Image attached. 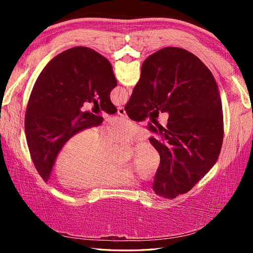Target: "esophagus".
I'll return each mask as SVG.
<instances>
[{
	"instance_id": "34e87169",
	"label": "esophagus",
	"mask_w": 253,
	"mask_h": 253,
	"mask_svg": "<svg viewBox=\"0 0 253 253\" xmlns=\"http://www.w3.org/2000/svg\"><path fill=\"white\" fill-rule=\"evenodd\" d=\"M117 113L120 115V116H126V110H125V108L124 106H119L118 108V110H117Z\"/></svg>"
}]
</instances>
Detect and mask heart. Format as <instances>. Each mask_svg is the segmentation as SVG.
<instances>
[{"instance_id":"b5f03b06","label":"heart","mask_w":253,"mask_h":253,"mask_svg":"<svg viewBox=\"0 0 253 253\" xmlns=\"http://www.w3.org/2000/svg\"><path fill=\"white\" fill-rule=\"evenodd\" d=\"M139 128L132 121L115 119L98 133L84 128L73 135L60 150L55 162L57 180L65 187L93 189L131 185L136 178L133 169L143 177L154 174L160 163L158 152L149 142L136 145L132 167L113 163L117 147L138 138Z\"/></svg>"}]
</instances>
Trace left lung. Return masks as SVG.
I'll return each mask as SVG.
<instances>
[{"label":"left lung","mask_w":253,"mask_h":253,"mask_svg":"<svg viewBox=\"0 0 253 253\" xmlns=\"http://www.w3.org/2000/svg\"><path fill=\"white\" fill-rule=\"evenodd\" d=\"M116 85L109 60L88 47L64 50L44 67L25 114L29 153L44 181H48L60 150L73 135L102 124V117L81 112L84 102L109 114L117 112L110 99Z\"/></svg>","instance_id":"left-lung-1"}]
</instances>
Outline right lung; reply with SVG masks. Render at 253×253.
<instances>
[{"label": "right lung", "instance_id": "obj_1", "mask_svg": "<svg viewBox=\"0 0 253 253\" xmlns=\"http://www.w3.org/2000/svg\"><path fill=\"white\" fill-rule=\"evenodd\" d=\"M157 109L167 126H150L160 156L153 190L165 198L187 193L216 163L224 138L223 108L212 73L192 52L165 47L144 60L125 110L135 121Z\"/></svg>", "mask_w": 253, "mask_h": 253}]
</instances>
